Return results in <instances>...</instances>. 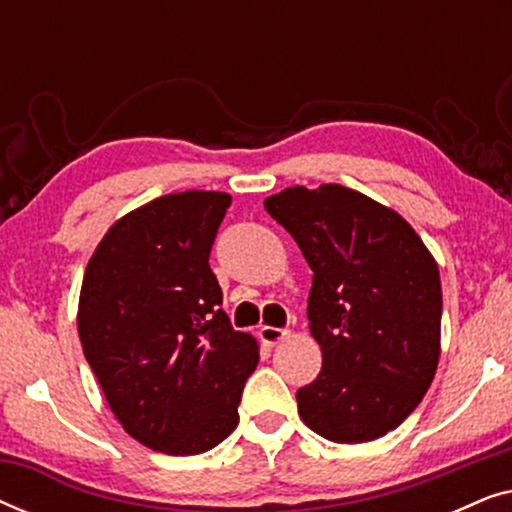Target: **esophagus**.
<instances>
[{"mask_svg":"<svg viewBox=\"0 0 512 512\" xmlns=\"http://www.w3.org/2000/svg\"><path fill=\"white\" fill-rule=\"evenodd\" d=\"M258 335H261V340L268 342V345H277V342H282L286 335H289V331H286V328H277V326H261Z\"/></svg>","mask_w":512,"mask_h":512,"instance_id":"esophagus-1","label":"esophagus"}]
</instances>
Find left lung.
<instances>
[{
    "label": "left lung",
    "mask_w": 512,
    "mask_h": 512,
    "mask_svg": "<svg viewBox=\"0 0 512 512\" xmlns=\"http://www.w3.org/2000/svg\"><path fill=\"white\" fill-rule=\"evenodd\" d=\"M310 265L307 319L321 373L298 389V412L333 443L394 431L431 387L440 356L438 265L394 209L340 184L265 198Z\"/></svg>",
    "instance_id": "8db88e82"
}]
</instances>
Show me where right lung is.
<instances>
[{
	"mask_svg": "<svg viewBox=\"0 0 512 512\" xmlns=\"http://www.w3.org/2000/svg\"><path fill=\"white\" fill-rule=\"evenodd\" d=\"M228 207L216 191L151 200L107 230L83 275L79 338L109 408L132 438L174 457L233 433L258 363L209 268Z\"/></svg>",
	"mask_w": 512,
	"mask_h": 512,
	"instance_id": "right-lung-1",
	"label": "right lung"
}]
</instances>
